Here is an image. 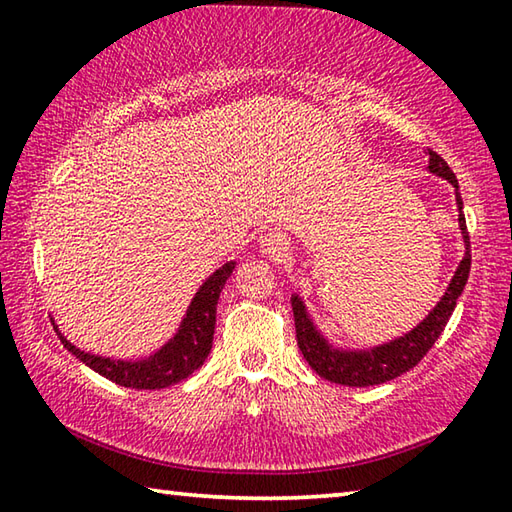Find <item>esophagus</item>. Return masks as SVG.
Instances as JSON below:
<instances>
[{
  "label": "esophagus",
  "mask_w": 512,
  "mask_h": 512,
  "mask_svg": "<svg viewBox=\"0 0 512 512\" xmlns=\"http://www.w3.org/2000/svg\"><path fill=\"white\" fill-rule=\"evenodd\" d=\"M259 248H262V253L266 257H273V259H282L284 255L289 253V241L287 237L282 235V232H266V235L259 237Z\"/></svg>",
  "instance_id": "esophagus-1"
}]
</instances>
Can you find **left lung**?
Listing matches in <instances>:
<instances>
[{
	"label": "left lung",
	"mask_w": 512,
	"mask_h": 512,
	"mask_svg": "<svg viewBox=\"0 0 512 512\" xmlns=\"http://www.w3.org/2000/svg\"><path fill=\"white\" fill-rule=\"evenodd\" d=\"M427 169L433 176L445 178L447 183L454 187L458 207V228H461L465 255L461 259V264L456 266L443 298L436 302V307H433L418 325L386 343L370 345V348H345V345H334V341L318 327L316 318L311 316V311L307 309L302 296H298V293L291 296L293 318H296L298 348L302 352V357L307 359L311 370H316L320 377L332 381V384L357 388L375 386L400 377L406 370L418 366L424 354L431 350V345L438 341V336L443 334L447 320L456 307V300L461 298V293L465 289L467 277H470L472 255L463 214V198L458 194V180L454 176V171L447 167V162L433 151H429Z\"/></svg>",
	"instance_id": "left-lung-1"
}]
</instances>
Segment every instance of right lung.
Listing matches in <instances>:
<instances>
[{
    "instance_id": "obj_1",
    "label": "right lung",
    "mask_w": 512,
    "mask_h": 512,
    "mask_svg": "<svg viewBox=\"0 0 512 512\" xmlns=\"http://www.w3.org/2000/svg\"><path fill=\"white\" fill-rule=\"evenodd\" d=\"M235 266V259H230V262L216 268L210 277H205V282L198 287L192 302H189L176 332L158 350L151 352L149 357L115 359L81 350L60 332L54 318H51V323H54L58 339L65 345L67 352H72L76 359L94 372H99L101 377L115 381V384L124 388H135V391H160V388H169L187 379L205 363L207 354L212 350L216 305H219L225 280L235 271Z\"/></svg>"
}]
</instances>
